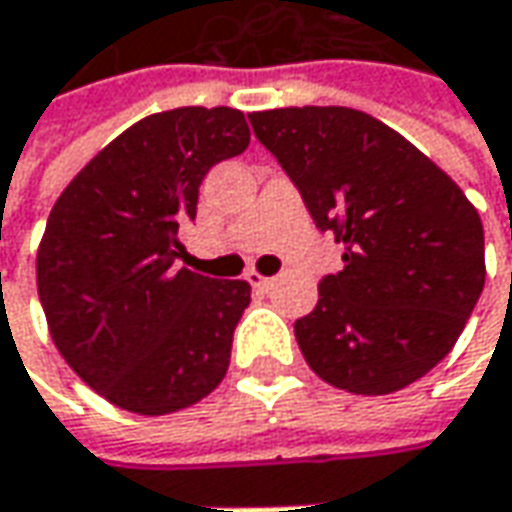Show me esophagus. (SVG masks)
Here are the masks:
<instances>
[{
  "label": "esophagus",
  "mask_w": 512,
  "mask_h": 512,
  "mask_svg": "<svg viewBox=\"0 0 512 512\" xmlns=\"http://www.w3.org/2000/svg\"><path fill=\"white\" fill-rule=\"evenodd\" d=\"M247 282L256 287V290H267V287L273 285V279H270V276H262V273H256V270H250V273H247Z\"/></svg>",
  "instance_id": "obj_1"
}]
</instances>
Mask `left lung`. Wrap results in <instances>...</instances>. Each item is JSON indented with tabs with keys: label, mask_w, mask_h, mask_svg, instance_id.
I'll return each instance as SVG.
<instances>
[{
	"label": "left lung",
	"mask_w": 512,
	"mask_h": 512,
	"mask_svg": "<svg viewBox=\"0 0 512 512\" xmlns=\"http://www.w3.org/2000/svg\"><path fill=\"white\" fill-rule=\"evenodd\" d=\"M253 133L342 242L313 313L296 322L310 370L356 393H396L459 342L484 287V227L436 162L370 113L273 108Z\"/></svg>",
	"instance_id": "1"
}]
</instances>
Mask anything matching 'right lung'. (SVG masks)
I'll list each match as a JSON object with an SVG mask.
<instances>
[{
	"instance_id": "1",
	"label": "right lung",
	"mask_w": 512,
	"mask_h": 512,
	"mask_svg": "<svg viewBox=\"0 0 512 512\" xmlns=\"http://www.w3.org/2000/svg\"><path fill=\"white\" fill-rule=\"evenodd\" d=\"M247 145L242 110L153 113L99 150L50 210L36 250L50 339L110 404L165 416L225 379L250 285L179 267V225L196 219L207 170Z\"/></svg>"
}]
</instances>
